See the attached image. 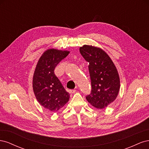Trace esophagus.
Returning a JSON list of instances; mask_svg holds the SVG:
<instances>
[{
    "label": "esophagus",
    "mask_w": 149,
    "mask_h": 149,
    "mask_svg": "<svg viewBox=\"0 0 149 149\" xmlns=\"http://www.w3.org/2000/svg\"><path fill=\"white\" fill-rule=\"evenodd\" d=\"M69 91H70V93H72V94H73V93H76V89H70Z\"/></svg>",
    "instance_id": "1"
}]
</instances>
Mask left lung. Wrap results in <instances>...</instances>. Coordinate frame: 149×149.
Segmentation results:
<instances>
[{"mask_svg":"<svg viewBox=\"0 0 149 149\" xmlns=\"http://www.w3.org/2000/svg\"><path fill=\"white\" fill-rule=\"evenodd\" d=\"M80 53L89 63L91 92L87 101L97 109H103L113 102L120 89L118 70L107 54L100 48L84 45Z\"/></svg>","mask_w":149,"mask_h":149,"instance_id":"obj_1","label":"left lung"}]
</instances>
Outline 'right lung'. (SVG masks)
I'll list each match as a JSON object with an SVG mask.
<instances>
[{"instance_id":"add662e5","label":"right lung","mask_w":149,"mask_h":149,"mask_svg":"<svg viewBox=\"0 0 149 149\" xmlns=\"http://www.w3.org/2000/svg\"><path fill=\"white\" fill-rule=\"evenodd\" d=\"M70 53L68 51L48 49L40 58L33 77V92L37 101L45 109L56 112L69 101L70 94L63 86L54 70Z\"/></svg>"}]
</instances>
